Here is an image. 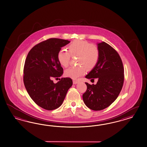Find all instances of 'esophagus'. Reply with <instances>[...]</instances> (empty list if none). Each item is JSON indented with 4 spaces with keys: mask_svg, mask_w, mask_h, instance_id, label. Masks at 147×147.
<instances>
[{
    "mask_svg": "<svg viewBox=\"0 0 147 147\" xmlns=\"http://www.w3.org/2000/svg\"><path fill=\"white\" fill-rule=\"evenodd\" d=\"M78 83V81L77 80H73V84H76Z\"/></svg>",
    "mask_w": 147,
    "mask_h": 147,
    "instance_id": "1",
    "label": "esophagus"
}]
</instances>
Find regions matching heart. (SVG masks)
<instances>
[{
    "label": "heart",
    "mask_w": 147,
    "mask_h": 147,
    "mask_svg": "<svg viewBox=\"0 0 147 147\" xmlns=\"http://www.w3.org/2000/svg\"><path fill=\"white\" fill-rule=\"evenodd\" d=\"M68 51L61 49L57 55L59 63L63 67L69 66L71 56H78L77 67H69L65 71V75L76 80L84 75L86 69L90 70L95 67L99 61L100 52L98 48L91 43L83 40H75L67 47Z\"/></svg>",
    "instance_id": "1"
}]
</instances>
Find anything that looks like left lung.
I'll return each instance as SVG.
<instances>
[{"instance_id":"1","label":"left lung","mask_w":147,"mask_h":147,"mask_svg":"<svg viewBox=\"0 0 147 147\" xmlns=\"http://www.w3.org/2000/svg\"><path fill=\"white\" fill-rule=\"evenodd\" d=\"M100 57L96 66L85 76L98 80L96 85L85 83L86 92L83 99L93 111H100L111 105L121 91L124 82V69L117 51L105 42L98 43Z\"/></svg>"}]
</instances>
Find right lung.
I'll use <instances>...</instances> for the list:
<instances>
[{"instance_id":"right-lung-1","label":"right lung","mask_w":147,"mask_h":147,"mask_svg":"<svg viewBox=\"0 0 147 147\" xmlns=\"http://www.w3.org/2000/svg\"><path fill=\"white\" fill-rule=\"evenodd\" d=\"M70 42L49 38L34 46L26 59L23 76L26 89L32 100L43 109L59 108L72 85V80L68 77L62 78L56 84L52 80L63 74L57 55L62 47Z\"/></svg>"}]
</instances>
